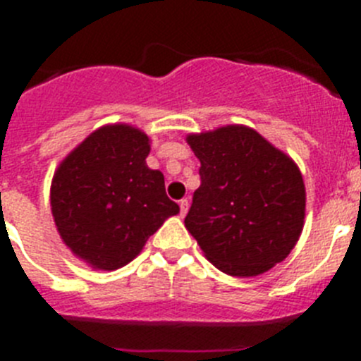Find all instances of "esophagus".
Wrapping results in <instances>:
<instances>
[{
  "mask_svg": "<svg viewBox=\"0 0 361 361\" xmlns=\"http://www.w3.org/2000/svg\"><path fill=\"white\" fill-rule=\"evenodd\" d=\"M178 206H180V215H186L188 213V208H190V200L188 199H183L180 202H178Z\"/></svg>",
  "mask_w": 361,
  "mask_h": 361,
  "instance_id": "esophagus-1",
  "label": "esophagus"
}]
</instances>
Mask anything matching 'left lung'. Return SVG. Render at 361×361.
Wrapping results in <instances>:
<instances>
[{"label": "left lung", "instance_id": "obj_1", "mask_svg": "<svg viewBox=\"0 0 361 361\" xmlns=\"http://www.w3.org/2000/svg\"><path fill=\"white\" fill-rule=\"evenodd\" d=\"M200 186L184 226L204 257L229 276L262 275L298 242L305 184L296 162L257 130L228 124L188 133Z\"/></svg>", "mask_w": 361, "mask_h": 361}]
</instances>
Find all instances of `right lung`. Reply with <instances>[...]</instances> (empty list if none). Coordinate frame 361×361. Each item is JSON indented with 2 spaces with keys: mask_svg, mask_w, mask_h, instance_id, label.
Returning a JSON list of instances; mask_svg holds the SVG:
<instances>
[{
  "mask_svg": "<svg viewBox=\"0 0 361 361\" xmlns=\"http://www.w3.org/2000/svg\"><path fill=\"white\" fill-rule=\"evenodd\" d=\"M149 139L132 124H104L59 162L50 209L63 244L92 269L116 271L177 215L164 175L146 164Z\"/></svg>",
  "mask_w": 361,
  "mask_h": 361,
  "instance_id": "add662e5",
  "label": "right lung"
}]
</instances>
